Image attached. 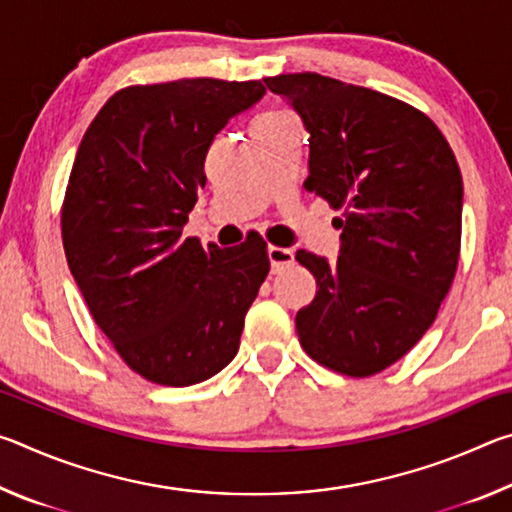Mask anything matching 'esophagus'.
Listing matches in <instances>:
<instances>
[{"label":"esophagus","instance_id":"esophagus-1","mask_svg":"<svg viewBox=\"0 0 512 512\" xmlns=\"http://www.w3.org/2000/svg\"><path fill=\"white\" fill-rule=\"evenodd\" d=\"M266 253H268V259H271V271H273V273L284 271V268L291 266L293 259H296V255H293L291 248L268 246Z\"/></svg>","mask_w":512,"mask_h":512}]
</instances>
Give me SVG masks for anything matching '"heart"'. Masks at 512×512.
<instances>
[{
    "label": "heart",
    "instance_id": "obj_1",
    "mask_svg": "<svg viewBox=\"0 0 512 512\" xmlns=\"http://www.w3.org/2000/svg\"><path fill=\"white\" fill-rule=\"evenodd\" d=\"M273 115H284L282 110H268V112H264V115H259V117H273Z\"/></svg>",
    "mask_w": 512,
    "mask_h": 512
}]
</instances>
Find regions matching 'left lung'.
I'll return each mask as SVG.
<instances>
[{
    "instance_id": "8db88e82",
    "label": "left lung",
    "mask_w": 512,
    "mask_h": 512,
    "mask_svg": "<svg viewBox=\"0 0 512 512\" xmlns=\"http://www.w3.org/2000/svg\"><path fill=\"white\" fill-rule=\"evenodd\" d=\"M309 133L305 187L343 210L339 259L298 250L316 298L296 329L311 359L368 377L436 320L461 248L463 178L433 121L386 94L314 72L264 79Z\"/></svg>"
}]
</instances>
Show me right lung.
Wrapping results in <instances>:
<instances>
[{
  "instance_id": "right-lung-1",
  "label": "right lung",
  "mask_w": 512,
  "mask_h": 512,
  "mask_svg": "<svg viewBox=\"0 0 512 512\" xmlns=\"http://www.w3.org/2000/svg\"><path fill=\"white\" fill-rule=\"evenodd\" d=\"M262 81L183 79L117 92L85 131L63 203L69 271L128 366L192 386L235 359L266 280L262 237L203 248L183 225L205 187V155Z\"/></svg>"
}]
</instances>
